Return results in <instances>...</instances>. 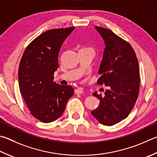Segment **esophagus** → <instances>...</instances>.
Masks as SVG:
<instances>
[{
	"mask_svg": "<svg viewBox=\"0 0 157 157\" xmlns=\"http://www.w3.org/2000/svg\"><path fill=\"white\" fill-rule=\"evenodd\" d=\"M84 93V90L82 88H78V89L75 90V94H82Z\"/></svg>",
	"mask_w": 157,
	"mask_h": 157,
	"instance_id": "34e87169",
	"label": "esophagus"
}]
</instances>
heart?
<instances>
[{
	"instance_id": "heart-1",
	"label": "heart",
	"mask_w": 157,
	"mask_h": 157,
	"mask_svg": "<svg viewBox=\"0 0 157 157\" xmlns=\"http://www.w3.org/2000/svg\"><path fill=\"white\" fill-rule=\"evenodd\" d=\"M82 49H93L90 47H84V48H82Z\"/></svg>"
}]
</instances>
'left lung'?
<instances>
[{
	"mask_svg": "<svg viewBox=\"0 0 157 157\" xmlns=\"http://www.w3.org/2000/svg\"><path fill=\"white\" fill-rule=\"evenodd\" d=\"M104 38L103 59L99 69L98 85L108 87L91 113L99 123L113 126L126 119L133 109L139 93L140 75L137 58L132 46L110 29L95 27Z\"/></svg>",
	"mask_w": 157,
	"mask_h": 157,
	"instance_id": "8db88e82",
	"label": "left lung"
}]
</instances>
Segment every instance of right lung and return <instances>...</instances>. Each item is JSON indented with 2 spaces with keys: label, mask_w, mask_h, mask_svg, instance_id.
Here are the masks:
<instances>
[{
  "label": "right lung",
  "mask_w": 157,
  "mask_h": 157,
  "mask_svg": "<svg viewBox=\"0 0 157 157\" xmlns=\"http://www.w3.org/2000/svg\"><path fill=\"white\" fill-rule=\"evenodd\" d=\"M74 28L42 33L30 42L20 62V90L30 113L44 123L58 119L73 95V88L56 84L53 75L59 67V49Z\"/></svg>",
  "instance_id": "obj_1"
}]
</instances>
